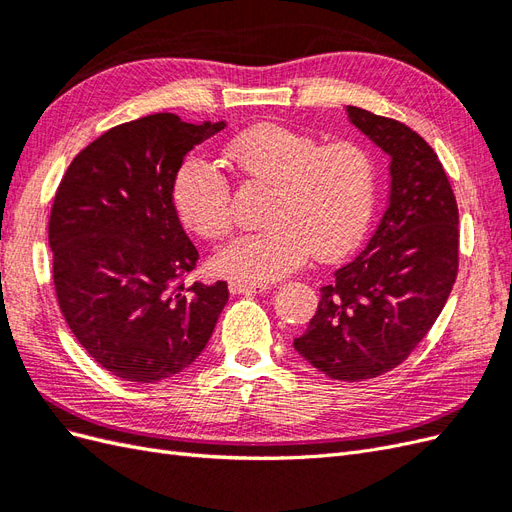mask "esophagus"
I'll return each instance as SVG.
<instances>
[{"mask_svg": "<svg viewBox=\"0 0 512 512\" xmlns=\"http://www.w3.org/2000/svg\"><path fill=\"white\" fill-rule=\"evenodd\" d=\"M267 290V284H243V282H230L232 294H256Z\"/></svg>", "mask_w": 512, "mask_h": 512, "instance_id": "esophagus-1", "label": "esophagus"}]
</instances>
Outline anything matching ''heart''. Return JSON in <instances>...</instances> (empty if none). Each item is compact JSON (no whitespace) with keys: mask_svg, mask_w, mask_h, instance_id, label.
Masks as SVG:
<instances>
[{"mask_svg":"<svg viewBox=\"0 0 512 512\" xmlns=\"http://www.w3.org/2000/svg\"><path fill=\"white\" fill-rule=\"evenodd\" d=\"M247 181L273 188L267 228L232 239L213 256L215 273L232 282L267 284L299 269L307 256L335 258L361 241L376 205V162L350 138L322 143L316 136L258 123L226 147ZM173 200L181 222L203 239L232 228L230 181L218 166L190 158L179 168Z\"/></svg>","mask_w":512,"mask_h":512,"instance_id":"1","label":"heart"}]
</instances>
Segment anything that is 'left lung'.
Instances as JSON below:
<instances>
[{
	"label": "left lung",
	"mask_w": 512,
	"mask_h": 512,
	"mask_svg": "<svg viewBox=\"0 0 512 512\" xmlns=\"http://www.w3.org/2000/svg\"><path fill=\"white\" fill-rule=\"evenodd\" d=\"M365 136L391 156V194L365 250L320 288L294 350L333 380L382 376L433 327L459 267V211L444 168L406 123L346 106Z\"/></svg>",
	"instance_id": "obj_1"
}]
</instances>
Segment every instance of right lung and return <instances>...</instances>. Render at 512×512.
<instances>
[{"label":"right lung","mask_w":512,"mask_h":512,"mask_svg":"<svg viewBox=\"0 0 512 512\" xmlns=\"http://www.w3.org/2000/svg\"><path fill=\"white\" fill-rule=\"evenodd\" d=\"M224 126L173 113L121 123L59 183L49 220L57 303L117 378L149 384L190 367L228 303L226 282L185 284L198 252L173 203L183 158Z\"/></svg>","instance_id":"right-lung-1"}]
</instances>
